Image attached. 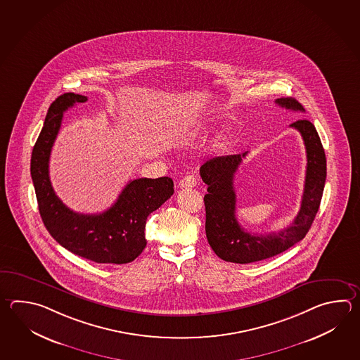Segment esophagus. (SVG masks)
<instances>
[{
	"label": "esophagus",
	"instance_id": "obj_1",
	"mask_svg": "<svg viewBox=\"0 0 360 360\" xmlns=\"http://www.w3.org/2000/svg\"><path fill=\"white\" fill-rule=\"evenodd\" d=\"M196 184H198V176H195V174L184 176L179 181V187H182V188H192Z\"/></svg>",
	"mask_w": 360,
	"mask_h": 360
}]
</instances>
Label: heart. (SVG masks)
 Returning <instances> with one entry per match:
<instances>
[{
	"label": "heart",
	"instance_id": "1",
	"mask_svg": "<svg viewBox=\"0 0 360 360\" xmlns=\"http://www.w3.org/2000/svg\"><path fill=\"white\" fill-rule=\"evenodd\" d=\"M215 147H217L218 150H224V148L227 147V142H226V141H218Z\"/></svg>",
	"mask_w": 360,
	"mask_h": 360
}]
</instances>
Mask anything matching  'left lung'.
Masks as SVG:
<instances>
[{
    "label": "left lung",
    "mask_w": 360,
    "mask_h": 360,
    "mask_svg": "<svg viewBox=\"0 0 360 360\" xmlns=\"http://www.w3.org/2000/svg\"><path fill=\"white\" fill-rule=\"evenodd\" d=\"M276 103L290 110L305 111L295 98L282 97ZM300 132L307 150V176L300 210L288 227L268 235H251L236 218L235 173L248 153L218 156L200 168V176L207 184L205 231L207 243L223 260L249 264L276 257L301 241L308 233L321 205L327 176L326 154L316 127L307 119L290 125Z\"/></svg>",
    "instance_id": "1"
}]
</instances>
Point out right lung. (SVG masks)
Masks as SVG:
<instances>
[{"label":"right lung","instance_id":"right-lung-1","mask_svg":"<svg viewBox=\"0 0 360 360\" xmlns=\"http://www.w3.org/2000/svg\"><path fill=\"white\" fill-rule=\"evenodd\" d=\"M86 96L68 92L49 108L44 128L32 151L30 176L44 227L58 243L78 257L100 264L131 263L146 248L147 217L174 192L172 178H139L127 184L115 204L100 214H79L63 204L52 188L49 162L64 111Z\"/></svg>","mask_w":360,"mask_h":360}]
</instances>
